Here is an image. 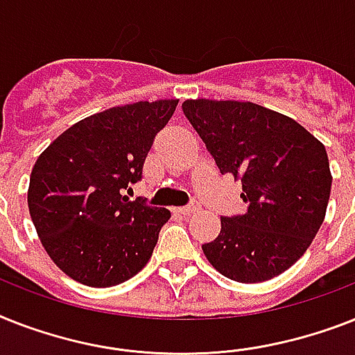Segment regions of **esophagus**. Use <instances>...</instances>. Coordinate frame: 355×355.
Listing matches in <instances>:
<instances>
[{"mask_svg":"<svg viewBox=\"0 0 355 355\" xmlns=\"http://www.w3.org/2000/svg\"><path fill=\"white\" fill-rule=\"evenodd\" d=\"M177 211L180 215H191V213L198 211V204H191V206H182V207H177Z\"/></svg>","mask_w":355,"mask_h":355,"instance_id":"esophagus-1","label":"esophagus"}]
</instances>
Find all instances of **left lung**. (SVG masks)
I'll use <instances>...</instances> for the list:
<instances>
[{"mask_svg":"<svg viewBox=\"0 0 355 355\" xmlns=\"http://www.w3.org/2000/svg\"><path fill=\"white\" fill-rule=\"evenodd\" d=\"M182 111L220 173L243 182V215L220 218L202 252L237 282H262L295 264L327 215V149L293 118L252 102L186 100Z\"/></svg>","mask_w":355,"mask_h":355,"instance_id":"8db88e82","label":"left lung"}]
</instances>
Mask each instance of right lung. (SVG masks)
Wrapping results in <instances>:
<instances>
[{"label":"right lung","instance_id":"obj_1","mask_svg":"<svg viewBox=\"0 0 355 355\" xmlns=\"http://www.w3.org/2000/svg\"><path fill=\"white\" fill-rule=\"evenodd\" d=\"M178 100L137 102L83 118L37 157L28 213L53 262L93 288L135 277L151 259L166 207L129 200L157 132Z\"/></svg>","mask_w":355,"mask_h":355}]
</instances>
